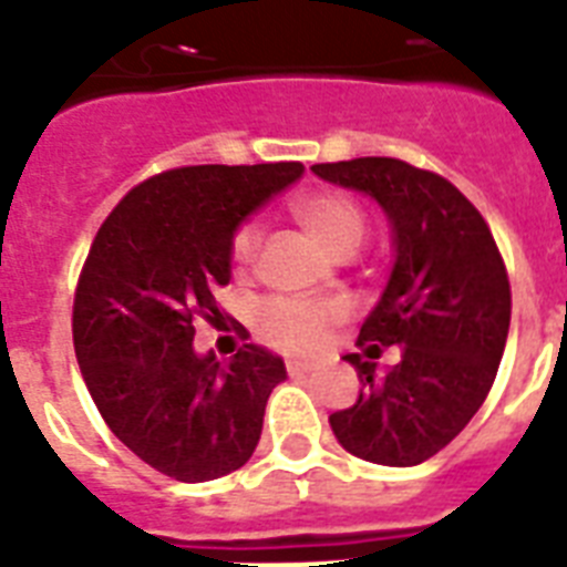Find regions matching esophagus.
Segmentation results:
<instances>
[{"instance_id":"34e87169","label":"esophagus","mask_w":567,"mask_h":567,"mask_svg":"<svg viewBox=\"0 0 567 567\" xmlns=\"http://www.w3.org/2000/svg\"><path fill=\"white\" fill-rule=\"evenodd\" d=\"M288 373H291V377H306V373H309V364L297 362V359H288Z\"/></svg>"}]
</instances>
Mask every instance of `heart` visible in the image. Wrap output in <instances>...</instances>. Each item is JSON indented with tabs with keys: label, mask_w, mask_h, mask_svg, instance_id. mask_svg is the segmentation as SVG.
<instances>
[{
	"label": "heart",
	"mask_w": 567,
	"mask_h": 567,
	"mask_svg": "<svg viewBox=\"0 0 567 567\" xmlns=\"http://www.w3.org/2000/svg\"><path fill=\"white\" fill-rule=\"evenodd\" d=\"M293 220L318 240L320 247L341 256L355 252L364 238V214L347 194L338 190H309L291 199ZM258 235L252 226H240L231 240V256L240 265H247L256 256ZM344 315L338 302H302V300H270L258 315V336L270 344L306 353L318 344L329 323H336Z\"/></svg>",
	"instance_id": "obj_1"
}]
</instances>
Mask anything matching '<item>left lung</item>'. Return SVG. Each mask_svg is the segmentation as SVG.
<instances>
[{
  "label": "left lung",
  "mask_w": 567,
  "mask_h": 567,
  "mask_svg": "<svg viewBox=\"0 0 567 567\" xmlns=\"http://www.w3.org/2000/svg\"><path fill=\"white\" fill-rule=\"evenodd\" d=\"M315 176L371 196L391 226L394 265L364 318L368 359L400 347V362L347 355L359 373V400L329 414L338 444L388 467H412L447 447L492 391L512 293L506 267L483 214L447 179L396 158L315 164Z\"/></svg>",
  "instance_id": "1"
}]
</instances>
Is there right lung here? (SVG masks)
Listing matches in <instances>:
<instances>
[{"label":"right lung","mask_w":567,"mask_h":567,"mask_svg":"<svg viewBox=\"0 0 567 567\" xmlns=\"http://www.w3.org/2000/svg\"><path fill=\"white\" fill-rule=\"evenodd\" d=\"M300 162L199 164L137 185L96 231L75 288L73 344L93 403L137 458L179 483L247 465L267 396L288 379L267 347L196 353L194 318H220L240 223L302 176Z\"/></svg>","instance_id":"1"}]
</instances>
